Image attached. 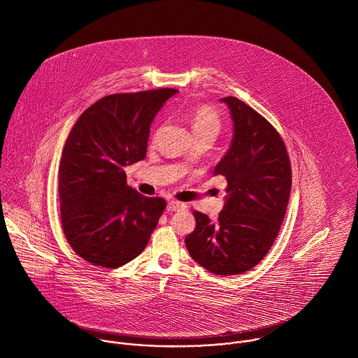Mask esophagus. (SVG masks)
Instances as JSON below:
<instances>
[{"label":"esophagus","mask_w":358,"mask_h":358,"mask_svg":"<svg viewBox=\"0 0 358 358\" xmlns=\"http://www.w3.org/2000/svg\"><path fill=\"white\" fill-rule=\"evenodd\" d=\"M185 208H187L185 203L178 202V201H174V199L169 201V203H167V210H169V212H177V210H182V209H185Z\"/></svg>","instance_id":"obj_1"}]
</instances>
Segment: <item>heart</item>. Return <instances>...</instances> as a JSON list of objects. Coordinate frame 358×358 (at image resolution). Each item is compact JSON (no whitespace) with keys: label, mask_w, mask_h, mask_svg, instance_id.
<instances>
[{"label":"heart","mask_w":358,"mask_h":358,"mask_svg":"<svg viewBox=\"0 0 358 358\" xmlns=\"http://www.w3.org/2000/svg\"><path fill=\"white\" fill-rule=\"evenodd\" d=\"M192 132L196 136L209 135L216 138L222 131V118L219 113L210 106H199L191 114Z\"/></svg>","instance_id":"heart-1"}]
</instances>
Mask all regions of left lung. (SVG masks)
<instances>
[{"label": "left lung", "instance_id": "obj_1", "mask_svg": "<svg viewBox=\"0 0 358 358\" xmlns=\"http://www.w3.org/2000/svg\"><path fill=\"white\" fill-rule=\"evenodd\" d=\"M233 120L231 146L215 167L227 180L217 220L194 212L196 227L185 237L191 258L206 271L230 276L248 272L273 245L286 215L292 166L275 127L237 97L220 99Z\"/></svg>", "mask_w": 358, "mask_h": 358}]
</instances>
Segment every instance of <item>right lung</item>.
Masks as SVG:
<instances>
[{"label": "right lung", "mask_w": 358, "mask_h": 358, "mask_svg": "<svg viewBox=\"0 0 358 358\" xmlns=\"http://www.w3.org/2000/svg\"><path fill=\"white\" fill-rule=\"evenodd\" d=\"M177 89L115 93L86 108L62 149L58 169L61 223L72 250L94 266L136 258L166 209L127 185L124 167L146 157L150 124Z\"/></svg>", "instance_id": "add662e5"}]
</instances>
